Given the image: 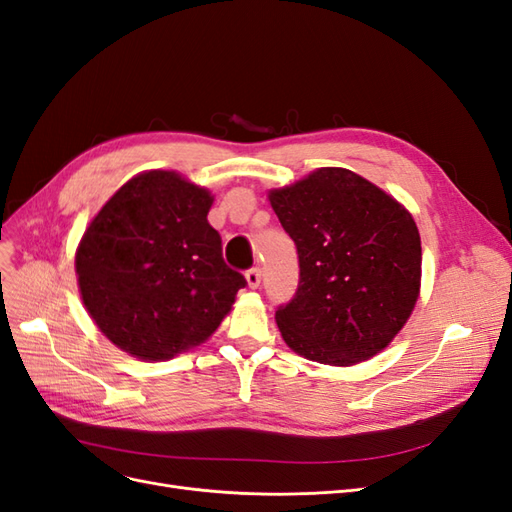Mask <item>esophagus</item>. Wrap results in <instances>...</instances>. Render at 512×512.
<instances>
[{"label": "esophagus", "instance_id": "34e87169", "mask_svg": "<svg viewBox=\"0 0 512 512\" xmlns=\"http://www.w3.org/2000/svg\"><path fill=\"white\" fill-rule=\"evenodd\" d=\"M245 280H247V286H250V288H258V284H260V269L258 267L247 269L245 271Z\"/></svg>", "mask_w": 512, "mask_h": 512}]
</instances>
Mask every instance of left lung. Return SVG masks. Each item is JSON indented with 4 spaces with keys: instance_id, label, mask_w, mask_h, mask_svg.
<instances>
[{
    "instance_id": "1",
    "label": "left lung",
    "mask_w": 512,
    "mask_h": 512,
    "mask_svg": "<svg viewBox=\"0 0 512 512\" xmlns=\"http://www.w3.org/2000/svg\"><path fill=\"white\" fill-rule=\"evenodd\" d=\"M269 200L299 254V288L275 312L284 342L324 365H354L389 346L421 288L412 215L346 168L314 170Z\"/></svg>"
}]
</instances>
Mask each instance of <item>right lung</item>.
<instances>
[{
    "label": "right lung",
    "mask_w": 512,
    "mask_h": 512,
    "mask_svg": "<svg viewBox=\"0 0 512 512\" xmlns=\"http://www.w3.org/2000/svg\"><path fill=\"white\" fill-rule=\"evenodd\" d=\"M211 203L177 173L151 170L121 185L85 230L76 252L81 297L121 350L173 359L203 344L245 288L207 222Z\"/></svg>",
    "instance_id": "add662e5"
}]
</instances>
